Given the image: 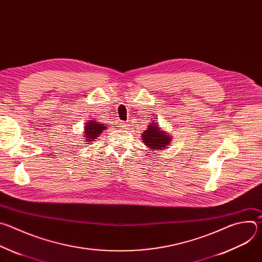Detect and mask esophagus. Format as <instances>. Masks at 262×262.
Segmentation results:
<instances>
[{
    "label": "esophagus",
    "mask_w": 262,
    "mask_h": 262,
    "mask_svg": "<svg viewBox=\"0 0 262 262\" xmlns=\"http://www.w3.org/2000/svg\"><path fill=\"white\" fill-rule=\"evenodd\" d=\"M119 127H121V128H123V129H127V128H128V124L125 123L124 121H121V122L119 123Z\"/></svg>",
    "instance_id": "34e87169"
}]
</instances>
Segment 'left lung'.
<instances>
[{
  "mask_svg": "<svg viewBox=\"0 0 262 262\" xmlns=\"http://www.w3.org/2000/svg\"><path fill=\"white\" fill-rule=\"evenodd\" d=\"M142 140L148 147L152 148L155 151H158L159 149L162 150L163 148H167L168 144L170 143V137L159 128L158 123L148 125V128L142 135Z\"/></svg>",
  "mask_w": 262,
  "mask_h": 262,
  "instance_id": "1",
  "label": "left lung"
}]
</instances>
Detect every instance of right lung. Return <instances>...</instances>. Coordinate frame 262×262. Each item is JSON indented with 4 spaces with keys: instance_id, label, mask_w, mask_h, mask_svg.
Returning <instances> with one entry per match:
<instances>
[{
    "instance_id": "1",
    "label": "right lung",
    "mask_w": 262,
    "mask_h": 262,
    "mask_svg": "<svg viewBox=\"0 0 262 262\" xmlns=\"http://www.w3.org/2000/svg\"><path fill=\"white\" fill-rule=\"evenodd\" d=\"M107 126H104L103 124H100L99 122L95 121V120H92V121H89L86 126H85V139L88 140V142H91L93 141L94 139H96L99 134ZM91 144V143H89Z\"/></svg>"
}]
</instances>
